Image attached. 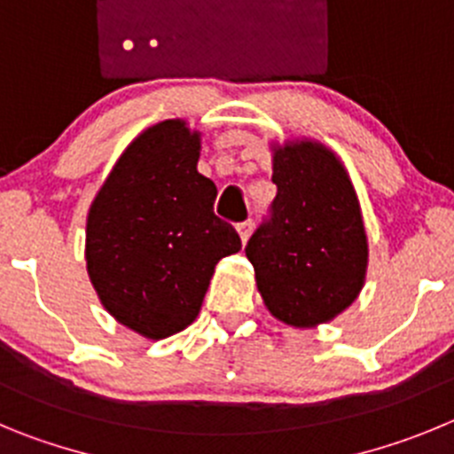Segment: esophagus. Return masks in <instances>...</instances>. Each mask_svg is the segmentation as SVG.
I'll list each match as a JSON object with an SVG mask.
<instances>
[{
    "label": "esophagus",
    "instance_id": "1",
    "mask_svg": "<svg viewBox=\"0 0 454 454\" xmlns=\"http://www.w3.org/2000/svg\"><path fill=\"white\" fill-rule=\"evenodd\" d=\"M251 231H253L251 219H247V222H242V223H237V232H239V237H242V242H247L248 237H251Z\"/></svg>",
    "mask_w": 454,
    "mask_h": 454
}]
</instances>
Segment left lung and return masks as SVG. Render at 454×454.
Instances as JSON below:
<instances>
[{
  "label": "left lung",
  "instance_id": "1",
  "mask_svg": "<svg viewBox=\"0 0 454 454\" xmlns=\"http://www.w3.org/2000/svg\"><path fill=\"white\" fill-rule=\"evenodd\" d=\"M278 192L247 257L276 318L314 328L344 312L364 287L369 244L357 194L333 151L318 142L273 149Z\"/></svg>",
  "mask_w": 454,
  "mask_h": 454
}]
</instances>
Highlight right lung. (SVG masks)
<instances>
[{
	"label": "right lung",
	"mask_w": 454,
	"mask_h": 454,
	"mask_svg": "<svg viewBox=\"0 0 454 454\" xmlns=\"http://www.w3.org/2000/svg\"><path fill=\"white\" fill-rule=\"evenodd\" d=\"M199 151L185 121L151 126L126 146L88 212L90 280L104 308L146 339L187 328L219 260L242 248L212 210L217 187L197 171Z\"/></svg>",
	"instance_id": "right-lung-1"
}]
</instances>
